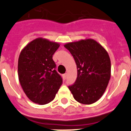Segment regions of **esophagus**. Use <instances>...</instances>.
I'll list each match as a JSON object with an SVG mask.
<instances>
[{
    "label": "esophagus",
    "mask_w": 131,
    "mask_h": 131,
    "mask_svg": "<svg viewBox=\"0 0 131 131\" xmlns=\"http://www.w3.org/2000/svg\"><path fill=\"white\" fill-rule=\"evenodd\" d=\"M67 73H65L64 74H63L64 80H66V79H67Z\"/></svg>",
    "instance_id": "obj_1"
}]
</instances>
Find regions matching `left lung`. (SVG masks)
<instances>
[{
  "label": "left lung",
  "instance_id": "obj_1",
  "mask_svg": "<svg viewBox=\"0 0 131 131\" xmlns=\"http://www.w3.org/2000/svg\"><path fill=\"white\" fill-rule=\"evenodd\" d=\"M74 57L77 67V78L69 90L74 99L84 105L95 103L108 86L111 64L108 52L92 38L68 42L64 45Z\"/></svg>",
  "mask_w": 131,
  "mask_h": 131
}]
</instances>
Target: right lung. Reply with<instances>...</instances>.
I'll use <instances>...</instances> for the list:
<instances>
[{
    "label": "right lung",
    "mask_w": 131,
    "mask_h": 131,
    "mask_svg": "<svg viewBox=\"0 0 131 131\" xmlns=\"http://www.w3.org/2000/svg\"><path fill=\"white\" fill-rule=\"evenodd\" d=\"M60 44L46 38L32 40L21 50L18 57V75L26 96L43 105L53 101L62 79L56 71L52 55Z\"/></svg>",
    "instance_id": "right-lung-1"
}]
</instances>
